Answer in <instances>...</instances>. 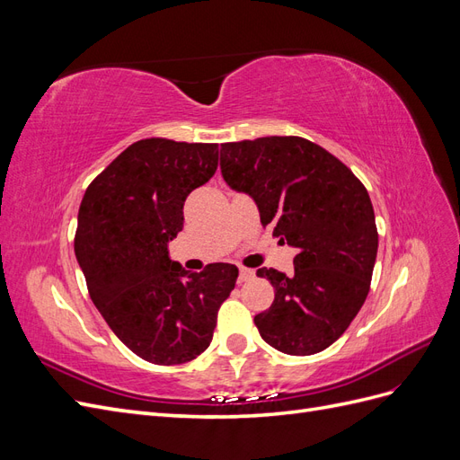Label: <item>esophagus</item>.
<instances>
[{"label": "esophagus", "instance_id": "esophagus-1", "mask_svg": "<svg viewBox=\"0 0 460 460\" xmlns=\"http://www.w3.org/2000/svg\"><path fill=\"white\" fill-rule=\"evenodd\" d=\"M255 278V272L252 270V269H240V274H238V282L240 284H243V282H249V280H253Z\"/></svg>", "mask_w": 460, "mask_h": 460}]
</instances>
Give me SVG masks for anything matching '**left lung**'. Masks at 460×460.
<instances>
[{
    "mask_svg": "<svg viewBox=\"0 0 460 460\" xmlns=\"http://www.w3.org/2000/svg\"><path fill=\"white\" fill-rule=\"evenodd\" d=\"M225 182L257 203L261 225L297 247L294 274L262 267L276 296L255 316L261 338L288 355L324 351L368 296L378 230L367 188L305 137L269 136L220 146Z\"/></svg>",
    "mask_w": 460,
    "mask_h": 460,
    "instance_id": "obj_1",
    "label": "left lung"
}]
</instances>
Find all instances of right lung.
<instances>
[{
  "label": "right lung",
  "mask_w": 460,
  "mask_h": 460,
  "mask_svg": "<svg viewBox=\"0 0 460 460\" xmlns=\"http://www.w3.org/2000/svg\"><path fill=\"white\" fill-rule=\"evenodd\" d=\"M217 144L147 137L124 149L88 186L75 253L90 297L115 336L153 365H182L213 340L238 267L190 272L169 257L184 201L213 178Z\"/></svg>",
  "instance_id": "right-lung-1"
}]
</instances>
